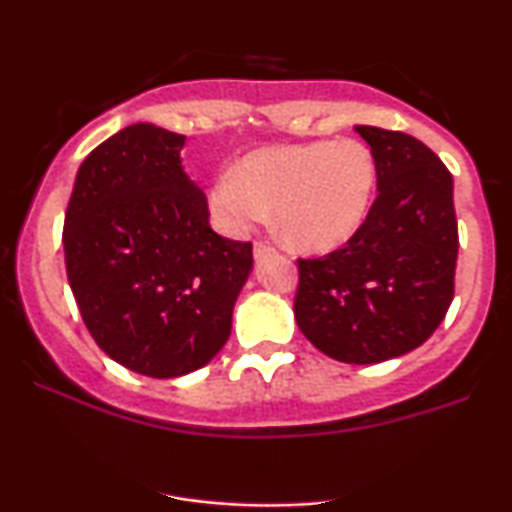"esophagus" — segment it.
<instances>
[{
	"label": "esophagus",
	"instance_id": "esophagus-1",
	"mask_svg": "<svg viewBox=\"0 0 512 512\" xmlns=\"http://www.w3.org/2000/svg\"><path fill=\"white\" fill-rule=\"evenodd\" d=\"M274 245H269V243H255V260H262V257H269V255H274Z\"/></svg>",
	"mask_w": 512,
	"mask_h": 512
}]
</instances>
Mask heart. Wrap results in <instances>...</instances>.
<instances>
[{"label":"heart","instance_id":"obj_1","mask_svg":"<svg viewBox=\"0 0 512 512\" xmlns=\"http://www.w3.org/2000/svg\"><path fill=\"white\" fill-rule=\"evenodd\" d=\"M375 161L354 139L262 149L211 185L209 209L228 236H245L274 209L279 236L296 250H332L366 221Z\"/></svg>","mask_w":512,"mask_h":512}]
</instances>
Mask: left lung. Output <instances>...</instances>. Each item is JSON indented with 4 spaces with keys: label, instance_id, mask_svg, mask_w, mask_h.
I'll return each instance as SVG.
<instances>
[{
    "label": "left lung",
    "instance_id": "8db88e82",
    "mask_svg": "<svg viewBox=\"0 0 512 512\" xmlns=\"http://www.w3.org/2000/svg\"><path fill=\"white\" fill-rule=\"evenodd\" d=\"M378 175L366 221L325 257H298L293 313L315 349L342 363H380L436 332L455 296L452 175L419 139L361 125Z\"/></svg>",
    "mask_w": 512,
    "mask_h": 512
}]
</instances>
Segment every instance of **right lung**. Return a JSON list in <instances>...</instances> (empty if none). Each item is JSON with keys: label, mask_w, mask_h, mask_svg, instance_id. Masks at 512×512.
<instances>
[{"label": "right lung", "mask_w": 512, "mask_h": 512, "mask_svg": "<svg viewBox=\"0 0 512 512\" xmlns=\"http://www.w3.org/2000/svg\"><path fill=\"white\" fill-rule=\"evenodd\" d=\"M182 144L146 122L120 129L84 158L64 214V264L86 330L149 378H178L219 354L252 269V243L211 231Z\"/></svg>", "instance_id": "right-lung-1"}]
</instances>
